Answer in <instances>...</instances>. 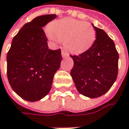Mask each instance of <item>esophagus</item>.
<instances>
[{
  "mask_svg": "<svg viewBox=\"0 0 129 129\" xmlns=\"http://www.w3.org/2000/svg\"><path fill=\"white\" fill-rule=\"evenodd\" d=\"M61 56L63 58H65V57H68L69 56V54L66 52V51H64V50H62L61 51Z\"/></svg>",
  "mask_w": 129,
  "mask_h": 129,
  "instance_id": "esophagus-1",
  "label": "esophagus"
}]
</instances>
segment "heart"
Returning a JSON list of instances; mask_svg holds the SVG:
<instances>
[{
  "instance_id": "obj_1",
  "label": "heart",
  "mask_w": 129,
  "mask_h": 129,
  "mask_svg": "<svg viewBox=\"0 0 129 129\" xmlns=\"http://www.w3.org/2000/svg\"><path fill=\"white\" fill-rule=\"evenodd\" d=\"M47 34L51 39L64 41V47L73 53L87 50L93 44L96 36L91 24L73 18H63L53 22Z\"/></svg>"
}]
</instances>
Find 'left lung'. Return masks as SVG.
Listing matches in <instances>:
<instances>
[{
	"instance_id": "obj_1",
	"label": "left lung",
	"mask_w": 129,
	"mask_h": 129,
	"mask_svg": "<svg viewBox=\"0 0 129 129\" xmlns=\"http://www.w3.org/2000/svg\"><path fill=\"white\" fill-rule=\"evenodd\" d=\"M93 26L96 39L92 46L79 55H70L74 62L71 75L81 94L97 98L108 92L117 79L119 54L105 31Z\"/></svg>"
}]
</instances>
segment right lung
<instances>
[{
    "label": "right lung",
    "instance_id": "1",
    "mask_svg": "<svg viewBox=\"0 0 129 129\" xmlns=\"http://www.w3.org/2000/svg\"><path fill=\"white\" fill-rule=\"evenodd\" d=\"M56 18L45 15L25 24L14 36L9 50L7 78L22 99L38 101L50 90L54 74L62 59L61 49L50 50L43 26Z\"/></svg>",
    "mask_w": 129,
    "mask_h": 129
}]
</instances>
